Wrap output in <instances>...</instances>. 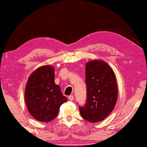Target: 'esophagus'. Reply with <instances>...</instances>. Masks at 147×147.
Segmentation results:
<instances>
[{
    "label": "esophagus",
    "instance_id": "esophagus-1",
    "mask_svg": "<svg viewBox=\"0 0 147 147\" xmlns=\"http://www.w3.org/2000/svg\"><path fill=\"white\" fill-rule=\"evenodd\" d=\"M68 99H69V100H70V101H72V100H74V96L73 95H70L68 96Z\"/></svg>",
    "mask_w": 147,
    "mask_h": 147
}]
</instances>
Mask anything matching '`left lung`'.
Instances as JSON below:
<instances>
[{"label":"left lung","instance_id":"obj_1","mask_svg":"<svg viewBox=\"0 0 147 147\" xmlns=\"http://www.w3.org/2000/svg\"><path fill=\"white\" fill-rule=\"evenodd\" d=\"M85 83L87 98L84 107H79L80 114L91 123H98L112 112L117 103L116 76L104 60H91L85 64Z\"/></svg>","mask_w":147,"mask_h":147}]
</instances>
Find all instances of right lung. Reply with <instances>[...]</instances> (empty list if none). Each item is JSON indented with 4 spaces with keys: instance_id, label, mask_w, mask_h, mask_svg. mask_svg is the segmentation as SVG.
Wrapping results in <instances>:
<instances>
[{
    "instance_id": "1",
    "label": "right lung",
    "mask_w": 147,
    "mask_h": 147,
    "mask_svg": "<svg viewBox=\"0 0 147 147\" xmlns=\"http://www.w3.org/2000/svg\"><path fill=\"white\" fill-rule=\"evenodd\" d=\"M55 70L51 65L36 68L30 75L24 98L28 111L38 121H51L57 116L60 106L67 101L54 81Z\"/></svg>"
}]
</instances>
